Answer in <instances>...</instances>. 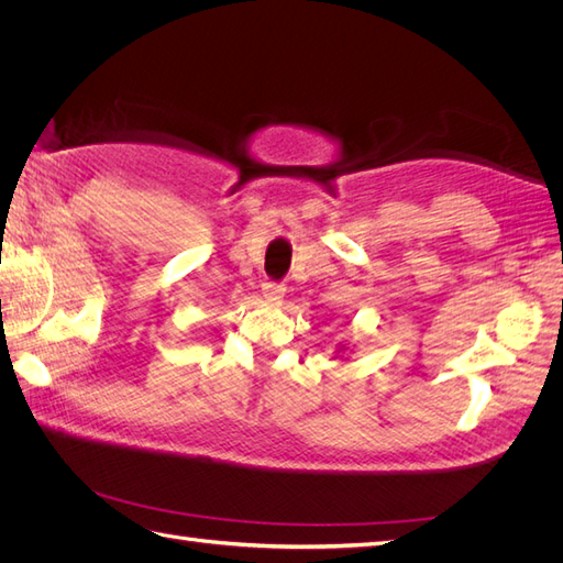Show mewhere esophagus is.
I'll return each instance as SVG.
<instances>
[{"label":"esophagus","instance_id":"obj_1","mask_svg":"<svg viewBox=\"0 0 563 563\" xmlns=\"http://www.w3.org/2000/svg\"><path fill=\"white\" fill-rule=\"evenodd\" d=\"M286 294V286L284 284H275V282H265L263 284V296L269 302H282Z\"/></svg>","mask_w":563,"mask_h":563}]
</instances>
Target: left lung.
Returning <instances> with one entry per match:
<instances>
[{"label": "left lung", "mask_w": 563, "mask_h": 563, "mask_svg": "<svg viewBox=\"0 0 563 563\" xmlns=\"http://www.w3.org/2000/svg\"><path fill=\"white\" fill-rule=\"evenodd\" d=\"M340 350H343V347H340Z\"/></svg>", "instance_id": "left-lung-1"}]
</instances>
